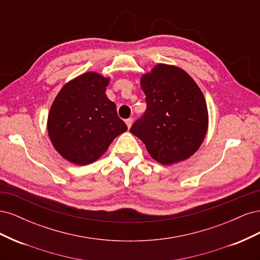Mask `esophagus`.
Segmentation results:
<instances>
[{"instance_id":"obj_1","label":"esophagus","mask_w":260,"mask_h":260,"mask_svg":"<svg viewBox=\"0 0 260 260\" xmlns=\"http://www.w3.org/2000/svg\"><path fill=\"white\" fill-rule=\"evenodd\" d=\"M132 122H133V119H132V118H128V119H125V124L128 125V128H129V129L131 128Z\"/></svg>"}]
</instances>
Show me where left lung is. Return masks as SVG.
Returning <instances> with one entry per match:
<instances>
[{"instance_id":"8db88e82","label":"left lung","mask_w":260,"mask_h":260,"mask_svg":"<svg viewBox=\"0 0 260 260\" xmlns=\"http://www.w3.org/2000/svg\"><path fill=\"white\" fill-rule=\"evenodd\" d=\"M146 111L130 129L152 158L172 165L191 157L208 129L204 94L193 78L174 65L157 64L141 77Z\"/></svg>"}]
</instances>
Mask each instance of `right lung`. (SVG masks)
I'll use <instances>...</instances> for the list:
<instances>
[{"mask_svg":"<svg viewBox=\"0 0 260 260\" xmlns=\"http://www.w3.org/2000/svg\"><path fill=\"white\" fill-rule=\"evenodd\" d=\"M109 78L88 72L68 81L55 98L48 132L58 154L75 165H89L103 155L116 137L128 130L106 96Z\"/></svg>","mask_w":260,"mask_h":260,"instance_id":"right-lung-1","label":"right lung"}]
</instances>
